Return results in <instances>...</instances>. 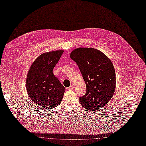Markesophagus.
<instances>
[{"mask_svg":"<svg viewBox=\"0 0 146 146\" xmlns=\"http://www.w3.org/2000/svg\"><path fill=\"white\" fill-rule=\"evenodd\" d=\"M73 88H74V86H73V85H71L70 87H68L67 89H68V90H72V89H73Z\"/></svg>","mask_w":146,"mask_h":146,"instance_id":"obj_1","label":"esophagus"}]
</instances>
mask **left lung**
<instances>
[{
  "instance_id": "8db88e82",
  "label": "left lung",
  "mask_w": 146,
  "mask_h": 146,
  "mask_svg": "<svg viewBox=\"0 0 146 146\" xmlns=\"http://www.w3.org/2000/svg\"><path fill=\"white\" fill-rule=\"evenodd\" d=\"M70 57L78 65L86 86L85 95L79 97L80 104L90 111L105 106L115 88V73L110 60L92 48H77Z\"/></svg>"
}]
</instances>
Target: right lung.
<instances>
[{
  "label": "right lung",
  "instance_id": "1",
  "mask_svg": "<svg viewBox=\"0 0 146 146\" xmlns=\"http://www.w3.org/2000/svg\"><path fill=\"white\" fill-rule=\"evenodd\" d=\"M63 50L44 53L32 64L26 78V90L31 99L45 109L59 105L66 88L53 74Z\"/></svg>",
  "mask_w": 146,
  "mask_h": 146
}]
</instances>
